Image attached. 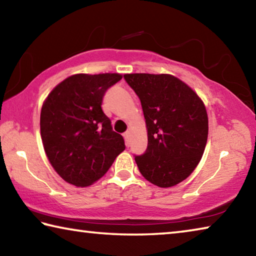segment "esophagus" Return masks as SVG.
I'll return each instance as SVG.
<instances>
[{
  "mask_svg": "<svg viewBox=\"0 0 256 256\" xmlns=\"http://www.w3.org/2000/svg\"><path fill=\"white\" fill-rule=\"evenodd\" d=\"M130 136H131V134H130V131H126L124 133V138H125V144L128 146L130 144Z\"/></svg>",
  "mask_w": 256,
  "mask_h": 256,
  "instance_id": "esophagus-1",
  "label": "esophagus"
}]
</instances>
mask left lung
I'll return each instance as SVG.
<instances>
[{"label":"left lung","instance_id":"obj_1","mask_svg":"<svg viewBox=\"0 0 256 256\" xmlns=\"http://www.w3.org/2000/svg\"><path fill=\"white\" fill-rule=\"evenodd\" d=\"M124 79L141 102L148 130L144 154L134 156L142 176L170 188L200 162L208 138V115L198 94L170 74L134 73Z\"/></svg>","mask_w":256,"mask_h":256}]
</instances>
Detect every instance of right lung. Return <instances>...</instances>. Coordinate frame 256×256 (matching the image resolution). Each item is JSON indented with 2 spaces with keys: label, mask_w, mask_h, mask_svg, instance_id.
Segmentation results:
<instances>
[{
  "label": "right lung",
  "mask_w": 256,
  "mask_h": 256,
  "mask_svg": "<svg viewBox=\"0 0 256 256\" xmlns=\"http://www.w3.org/2000/svg\"><path fill=\"white\" fill-rule=\"evenodd\" d=\"M122 79L118 73L74 74L52 90L40 112L45 152L68 183L88 186L110 170L125 149L102 110L104 96Z\"/></svg>",
  "instance_id": "1"
}]
</instances>
